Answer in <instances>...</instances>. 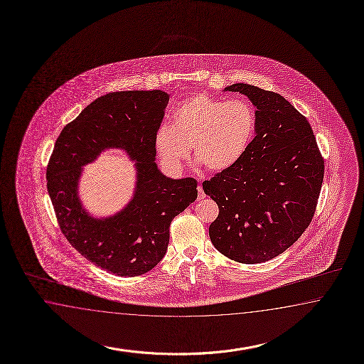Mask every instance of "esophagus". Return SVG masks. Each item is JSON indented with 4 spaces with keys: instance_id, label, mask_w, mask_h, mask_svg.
<instances>
[{
    "instance_id": "esophagus-1",
    "label": "esophagus",
    "mask_w": 364,
    "mask_h": 364,
    "mask_svg": "<svg viewBox=\"0 0 364 364\" xmlns=\"http://www.w3.org/2000/svg\"><path fill=\"white\" fill-rule=\"evenodd\" d=\"M197 189H198V201H201V200H203V198H205V192H203V189H202L201 184L198 186V188H197Z\"/></svg>"
}]
</instances>
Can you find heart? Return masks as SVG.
Returning <instances> with one entry per match:
<instances>
[{
  "label": "heart",
  "instance_id": "1",
  "mask_svg": "<svg viewBox=\"0 0 364 364\" xmlns=\"http://www.w3.org/2000/svg\"><path fill=\"white\" fill-rule=\"evenodd\" d=\"M256 113L247 100H222L205 94L178 105L172 125H162L155 147L171 170H181L191 147L194 156L211 171L232 167L251 144Z\"/></svg>",
  "mask_w": 364,
  "mask_h": 364
}]
</instances>
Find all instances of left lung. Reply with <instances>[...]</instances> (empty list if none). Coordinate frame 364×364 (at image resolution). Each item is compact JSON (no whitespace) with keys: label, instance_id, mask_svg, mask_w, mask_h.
Masks as SVG:
<instances>
[{"label":"left lung","instance_id":"obj_1","mask_svg":"<svg viewBox=\"0 0 364 364\" xmlns=\"http://www.w3.org/2000/svg\"><path fill=\"white\" fill-rule=\"evenodd\" d=\"M225 91L240 92L256 107V137L232 167L202 183L219 209L209 235L228 259L259 264L286 251L309 226L323 159L307 119L282 95L247 83Z\"/></svg>","mask_w":364,"mask_h":364}]
</instances>
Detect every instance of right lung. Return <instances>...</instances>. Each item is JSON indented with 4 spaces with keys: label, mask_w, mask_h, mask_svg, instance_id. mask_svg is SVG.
I'll use <instances>...</instances> for the list:
<instances>
[{
    "label": "right lung",
    "mask_w": 364,
    "mask_h": 364,
    "mask_svg": "<svg viewBox=\"0 0 364 364\" xmlns=\"http://www.w3.org/2000/svg\"><path fill=\"white\" fill-rule=\"evenodd\" d=\"M168 99L161 90L97 97L65 127L49 159L47 188L63 234L85 259L119 277L156 267L167 252L172 219L197 198L193 178H167L155 163V136ZM108 148L130 155L138 180L122 211L95 219L81 206L77 181L81 167Z\"/></svg>",
    "instance_id": "obj_1"
}]
</instances>
